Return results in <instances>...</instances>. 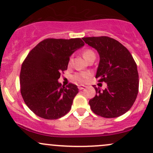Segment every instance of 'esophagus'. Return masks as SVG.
Here are the masks:
<instances>
[{
  "label": "esophagus",
  "mask_w": 153,
  "mask_h": 153,
  "mask_svg": "<svg viewBox=\"0 0 153 153\" xmlns=\"http://www.w3.org/2000/svg\"><path fill=\"white\" fill-rule=\"evenodd\" d=\"M78 89H80V90H81V89H84V87H85V86H84V85H78Z\"/></svg>",
  "instance_id": "34e87169"
}]
</instances>
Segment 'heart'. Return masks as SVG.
Masks as SVG:
<instances>
[{
  "label": "heart",
  "instance_id": "heart-1",
  "mask_svg": "<svg viewBox=\"0 0 153 153\" xmlns=\"http://www.w3.org/2000/svg\"><path fill=\"white\" fill-rule=\"evenodd\" d=\"M92 55H95V52L90 49H86L83 52V57L87 61L89 59V58H90ZM72 64V58H70L69 59V62L68 64L70 65ZM91 77V73L89 72H78V73H75L74 75L73 78L78 82L84 83L86 82L88 79Z\"/></svg>",
  "mask_w": 153,
  "mask_h": 153
}]
</instances>
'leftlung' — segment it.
<instances>
[{
	"instance_id": "left-lung-1",
	"label": "left lung",
	"mask_w": 153,
	"mask_h": 153,
	"mask_svg": "<svg viewBox=\"0 0 153 153\" xmlns=\"http://www.w3.org/2000/svg\"><path fill=\"white\" fill-rule=\"evenodd\" d=\"M100 55L96 78L105 82L104 90L95 88L96 95L89 100L92 112L104 118H116L126 113L133 105L139 86L137 65L124 45L107 36L83 38Z\"/></svg>"
}]
</instances>
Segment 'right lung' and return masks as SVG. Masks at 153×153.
<instances>
[{"instance_id": "1", "label": "right lung", "mask_w": 153, "mask_h": 153, "mask_svg": "<svg viewBox=\"0 0 153 153\" xmlns=\"http://www.w3.org/2000/svg\"><path fill=\"white\" fill-rule=\"evenodd\" d=\"M84 45L81 38H47L29 52L20 73L21 93L35 115L54 120L70 110L78 87L72 83L62 86L58 80L67 69L69 56Z\"/></svg>"}]
</instances>
